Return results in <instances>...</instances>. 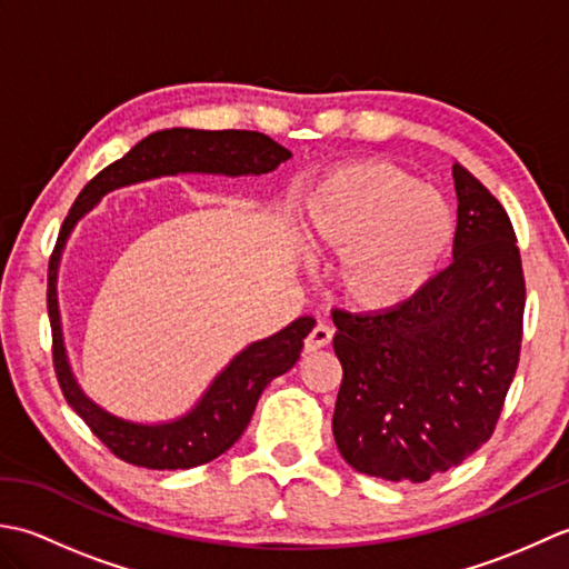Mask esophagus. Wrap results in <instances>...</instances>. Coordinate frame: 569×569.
I'll list each match as a JSON object with an SVG mask.
<instances>
[{"instance_id":"obj_1","label":"esophagus","mask_w":569,"mask_h":569,"mask_svg":"<svg viewBox=\"0 0 569 569\" xmlns=\"http://www.w3.org/2000/svg\"><path fill=\"white\" fill-rule=\"evenodd\" d=\"M332 335L335 332H332L330 325H325V322L316 325L312 332L306 337V352H318V349L328 347L332 342Z\"/></svg>"}]
</instances>
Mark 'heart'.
Returning <instances> with one entry per match:
<instances>
[{
	"mask_svg": "<svg viewBox=\"0 0 569 569\" xmlns=\"http://www.w3.org/2000/svg\"><path fill=\"white\" fill-rule=\"evenodd\" d=\"M316 247L342 253L340 286L355 306L391 310L428 286L450 249L455 212L438 190L389 161L337 166L306 200Z\"/></svg>",
	"mask_w": 569,
	"mask_h": 569,
	"instance_id": "b5f03b06",
	"label": "heart"
}]
</instances>
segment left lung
<instances>
[{"instance_id": "1", "label": "left lung", "mask_w": 569, "mask_h": 569, "mask_svg": "<svg viewBox=\"0 0 569 569\" xmlns=\"http://www.w3.org/2000/svg\"><path fill=\"white\" fill-rule=\"evenodd\" d=\"M452 263L408 303L337 308L342 365L332 432L361 475L428 481L485 445L501 418L523 342L526 278L503 204L455 163Z\"/></svg>"}]
</instances>
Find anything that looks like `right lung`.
<instances>
[{
	"label": "right lung",
	"mask_w": 569,
	"mask_h": 569,
	"mask_svg": "<svg viewBox=\"0 0 569 569\" xmlns=\"http://www.w3.org/2000/svg\"><path fill=\"white\" fill-rule=\"evenodd\" d=\"M286 159H291V151L261 134V131L163 129L141 139L122 159L102 168L82 188L78 200L72 202L63 227L58 232L51 261H48L46 306L53 335V369L68 406L84 420V426L92 430L94 438L114 457L124 459V462L147 469H190L227 452L241 438V432L247 430L253 408H257V401L266 386L296 365L300 349H303V340L312 330L316 320L298 318L286 330L269 337V340L247 347L214 379L198 408L186 418L168 422V426H134V422H124L104 413L102 408L82 396L78 383L72 381V373L66 361L56 298V269L60 249H63L70 229L76 227L80 217L104 192L114 188L176 171L259 176L273 171Z\"/></svg>",
	"instance_id": "1"
}]
</instances>
